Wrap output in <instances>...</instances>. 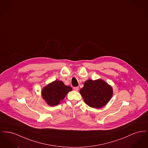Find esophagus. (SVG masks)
Masks as SVG:
<instances>
[{"instance_id": "esophagus-1", "label": "esophagus", "mask_w": 148, "mask_h": 148, "mask_svg": "<svg viewBox=\"0 0 148 148\" xmlns=\"http://www.w3.org/2000/svg\"><path fill=\"white\" fill-rule=\"evenodd\" d=\"M73 89H74V90L75 91H78V90H79V87H78V86L74 87Z\"/></svg>"}]
</instances>
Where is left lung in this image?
Here are the masks:
<instances>
[{
	"mask_svg": "<svg viewBox=\"0 0 148 148\" xmlns=\"http://www.w3.org/2000/svg\"><path fill=\"white\" fill-rule=\"evenodd\" d=\"M79 92L85 104L95 109L106 106L113 94L112 86L101 79L85 81Z\"/></svg>",
	"mask_w": 148,
	"mask_h": 148,
	"instance_id": "left-lung-1",
	"label": "left lung"
}]
</instances>
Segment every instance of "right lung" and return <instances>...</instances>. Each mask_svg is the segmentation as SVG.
<instances>
[{
	"label": "right lung",
	"instance_id": "add662e5",
	"mask_svg": "<svg viewBox=\"0 0 148 148\" xmlns=\"http://www.w3.org/2000/svg\"><path fill=\"white\" fill-rule=\"evenodd\" d=\"M72 88L65 85L62 81L55 80L44 86L42 90V96L46 103L50 106H56L60 103Z\"/></svg>",
	"mask_w": 148,
	"mask_h": 148
}]
</instances>
